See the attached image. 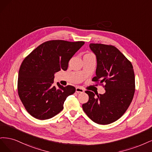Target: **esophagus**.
Wrapping results in <instances>:
<instances>
[{
    "label": "esophagus",
    "instance_id": "1",
    "mask_svg": "<svg viewBox=\"0 0 152 152\" xmlns=\"http://www.w3.org/2000/svg\"><path fill=\"white\" fill-rule=\"evenodd\" d=\"M76 92H77V93H83V92H84V90L81 88V87H77L76 88Z\"/></svg>",
    "mask_w": 152,
    "mask_h": 152
}]
</instances>
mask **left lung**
<instances>
[{"label":"left lung","instance_id":"8db88e82","mask_svg":"<svg viewBox=\"0 0 152 152\" xmlns=\"http://www.w3.org/2000/svg\"><path fill=\"white\" fill-rule=\"evenodd\" d=\"M96 58V76L94 81L104 83L105 93L96 94L86 91L89 100L82 107L86 115L99 124L114 122L124 114L133 99L135 79L130 61L112 45L90 43Z\"/></svg>","mask_w":152,"mask_h":152}]
</instances>
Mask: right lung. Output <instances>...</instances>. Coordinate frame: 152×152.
Segmentation results:
<instances>
[{"mask_svg":"<svg viewBox=\"0 0 152 152\" xmlns=\"http://www.w3.org/2000/svg\"><path fill=\"white\" fill-rule=\"evenodd\" d=\"M85 44L51 40L44 42L23 61L19 71L18 91L26 110L36 119H50L62 110L64 103L76 88L53 85L56 72L66 71L68 62Z\"/></svg>","mask_w":152,"mask_h":152,"instance_id":"1","label":"right lung"}]
</instances>
